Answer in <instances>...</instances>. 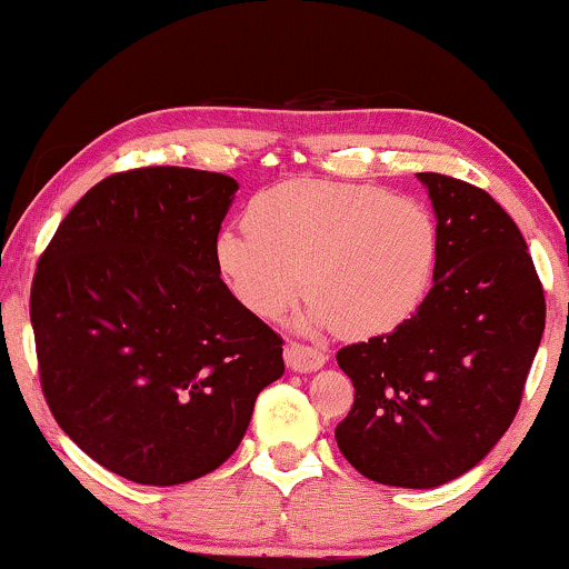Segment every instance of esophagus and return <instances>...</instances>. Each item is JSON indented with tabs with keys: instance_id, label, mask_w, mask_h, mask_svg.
Here are the masks:
<instances>
[{
	"instance_id": "obj_1",
	"label": "esophagus",
	"mask_w": 569,
	"mask_h": 569,
	"mask_svg": "<svg viewBox=\"0 0 569 569\" xmlns=\"http://www.w3.org/2000/svg\"><path fill=\"white\" fill-rule=\"evenodd\" d=\"M284 360H287V365H290L292 370L310 372V370L321 368V365L326 362V355L321 352V349H316V347L300 345V341H290V345L284 347Z\"/></svg>"
}]
</instances>
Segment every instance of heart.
I'll use <instances>...</instances> for the list:
<instances>
[{
  "instance_id": "obj_1",
  "label": "heart",
  "mask_w": 569,
  "mask_h": 569,
  "mask_svg": "<svg viewBox=\"0 0 569 569\" xmlns=\"http://www.w3.org/2000/svg\"><path fill=\"white\" fill-rule=\"evenodd\" d=\"M438 259V224L411 197L376 186L295 178L263 189L246 232L222 230L214 263L240 306L277 321L300 298L308 329L391 331L419 308ZM303 277L300 278L299 274Z\"/></svg>"
}]
</instances>
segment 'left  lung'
<instances>
[{
	"label": "left lung",
	"mask_w": 569,
	"mask_h": 569,
	"mask_svg": "<svg viewBox=\"0 0 569 569\" xmlns=\"http://www.w3.org/2000/svg\"><path fill=\"white\" fill-rule=\"evenodd\" d=\"M419 181L438 217L432 290L393 331L339 349L355 403L333 435L362 477L430 489L473 469L516 419L547 300L518 224L485 189Z\"/></svg>",
	"instance_id": "obj_1"
}]
</instances>
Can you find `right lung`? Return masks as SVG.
I'll use <instances>...</instances> for the list:
<instances>
[{"instance_id": "right-lung-1", "label": "right lung", "mask_w": 569, "mask_h": 569, "mask_svg": "<svg viewBox=\"0 0 569 569\" xmlns=\"http://www.w3.org/2000/svg\"><path fill=\"white\" fill-rule=\"evenodd\" d=\"M238 183L131 168L92 186L30 287L41 391L61 430L119 477L170 487L228 461L282 337L232 298L214 240Z\"/></svg>"}]
</instances>
